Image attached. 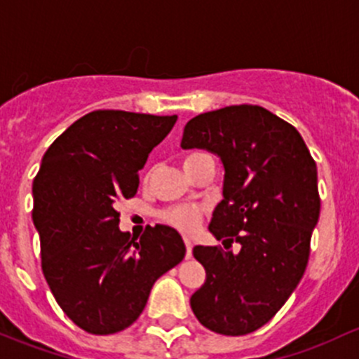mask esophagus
<instances>
[{"mask_svg":"<svg viewBox=\"0 0 359 359\" xmlns=\"http://www.w3.org/2000/svg\"><path fill=\"white\" fill-rule=\"evenodd\" d=\"M183 242H184V245H187V259H190V257H191V249H194V243H191L190 236H184Z\"/></svg>","mask_w":359,"mask_h":359,"instance_id":"obj_1","label":"esophagus"}]
</instances>
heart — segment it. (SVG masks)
<instances>
[{
	"mask_svg": "<svg viewBox=\"0 0 359 359\" xmlns=\"http://www.w3.org/2000/svg\"><path fill=\"white\" fill-rule=\"evenodd\" d=\"M205 158H212L209 154L204 150H190L183 155V168L188 175L195 171L201 162H204ZM149 178V175H147ZM204 214V207L197 204H180L168 207L161 212V219L164 221L169 226L178 228L181 231H191L197 228V224L201 223V217Z\"/></svg>",
	"mask_w": 359,
	"mask_h": 359,
	"instance_id": "1",
	"label": "heart"
}]
</instances>
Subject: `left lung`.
<instances>
[{
    "label": "left lung",
    "instance_id": "1",
    "mask_svg": "<svg viewBox=\"0 0 359 359\" xmlns=\"http://www.w3.org/2000/svg\"><path fill=\"white\" fill-rule=\"evenodd\" d=\"M183 149L224 165L223 201L209 230L221 247H194L205 282L190 297L197 320L223 335L268 323L301 282L320 217L316 162L294 126L259 105H231L184 126Z\"/></svg>",
    "mask_w": 359,
    "mask_h": 359
}]
</instances>
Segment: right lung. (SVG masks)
Listing matches in <instances>:
<instances>
[{
  "instance_id": "right-lung-1",
  "label": "right lung",
  "mask_w": 359,
  "mask_h": 359,
  "mask_svg": "<svg viewBox=\"0 0 359 359\" xmlns=\"http://www.w3.org/2000/svg\"><path fill=\"white\" fill-rule=\"evenodd\" d=\"M178 116L95 110L44 154L32 183L41 268L58 306L88 334L109 335L142 315L158 276L184 257L175 228L140 240L119 230L117 204L135 197L138 171Z\"/></svg>"
}]
</instances>
